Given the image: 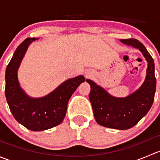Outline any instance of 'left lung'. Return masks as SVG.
<instances>
[{
  "mask_svg": "<svg viewBox=\"0 0 160 160\" xmlns=\"http://www.w3.org/2000/svg\"><path fill=\"white\" fill-rule=\"evenodd\" d=\"M120 41L138 49L147 61L146 77L142 86L125 98H115L93 80L87 79L86 81L90 85L89 99L96 122L107 128L125 130L135 126L151 108L156 80L154 61L142 43L135 38Z\"/></svg>",
  "mask_w": 160,
  "mask_h": 160,
  "instance_id": "left-lung-1",
  "label": "left lung"
}]
</instances>
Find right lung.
I'll use <instances>...</instances> for the list:
<instances>
[{
  "label": "right lung",
  "instance_id": "obj_1",
  "mask_svg": "<svg viewBox=\"0 0 160 160\" xmlns=\"http://www.w3.org/2000/svg\"><path fill=\"white\" fill-rule=\"evenodd\" d=\"M36 39L26 38L14 52L6 68L5 96L16 121L28 129L39 132L53 128L63 121L70 97L85 78L80 75L68 79L42 98L28 96L21 88L18 70L29 45Z\"/></svg>",
  "mask_w": 160,
  "mask_h": 160
}]
</instances>
